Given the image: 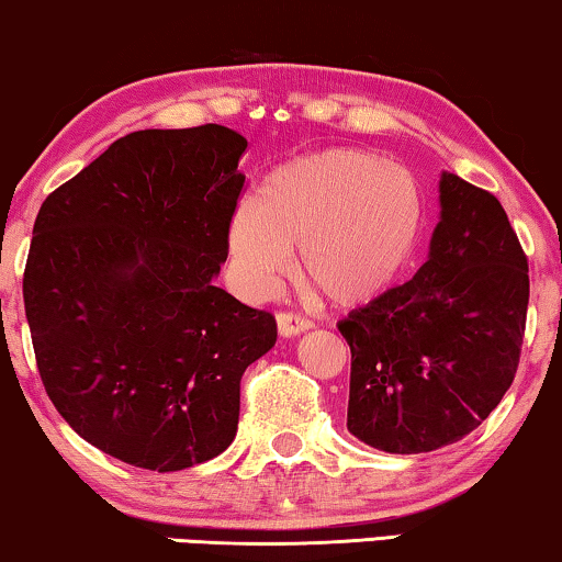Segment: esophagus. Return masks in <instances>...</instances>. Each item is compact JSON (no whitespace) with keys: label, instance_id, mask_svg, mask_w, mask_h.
<instances>
[{"label":"esophagus","instance_id":"1","mask_svg":"<svg viewBox=\"0 0 562 562\" xmlns=\"http://www.w3.org/2000/svg\"><path fill=\"white\" fill-rule=\"evenodd\" d=\"M307 328H313V323L307 321V318H303V315L288 313V311L278 313V330H280V336L290 338V336L303 334V330H307Z\"/></svg>","mask_w":562,"mask_h":562}]
</instances>
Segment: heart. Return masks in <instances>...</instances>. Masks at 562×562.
<instances>
[{"mask_svg": "<svg viewBox=\"0 0 562 562\" xmlns=\"http://www.w3.org/2000/svg\"><path fill=\"white\" fill-rule=\"evenodd\" d=\"M425 193L413 172L359 147H328L274 168L228 216L236 282L267 295L290 267L328 303L363 305L392 288L420 244Z\"/></svg>", "mask_w": 562, "mask_h": 562, "instance_id": "1", "label": "heart"}]
</instances>
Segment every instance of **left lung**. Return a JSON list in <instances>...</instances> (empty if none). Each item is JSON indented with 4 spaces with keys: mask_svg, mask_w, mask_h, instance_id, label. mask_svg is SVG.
<instances>
[{
    "mask_svg": "<svg viewBox=\"0 0 562 562\" xmlns=\"http://www.w3.org/2000/svg\"><path fill=\"white\" fill-rule=\"evenodd\" d=\"M527 303V255L502 203L442 172L428 262L338 323L351 436L428 453L476 430L515 382Z\"/></svg>",
    "mask_w": 562,
    "mask_h": 562,
    "instance_id": "8db88e82",
    "label": "left lung"
}]
</instances>
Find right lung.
<instances>
[{"label":"right lung","instance_id":"1","mask_svg":"<svg viewBox=\"0 0 562 562\" xmlns=\"http://www.w3.org/2000/svg\"><path fill=\"white\" fill-rule=\"evenodd\" d=\"M221 124L116 139L47 195L22 278L37 371L83 440L149 471L232 446L274 315L213 284L244 176Z\"/></svg>","mask_w":562,"mask_h":562}]
</instances>
